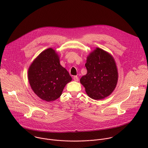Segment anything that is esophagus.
<instances>
[{"label":"esophagus","mask_w":148,"mask_h":148,"mask_svg":"<svg viewBox=\"0 0 148 148\" xmlns=\"http://www.w3.org/2000/svg\"><path fill=\"white\" fill-rule=\"evenodd\" d=\"M73 80H74V81H75V82H78V81H79V77H78V76H75L73 77Z\"/></svg>","instance_id":"1"}]
</instances>
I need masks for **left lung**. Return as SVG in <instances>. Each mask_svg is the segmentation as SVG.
Listing matches in <instances>:
<instances>
[{
    "label": "left lung",
    "instance_id": "1",
    "mask_svg": "<svg viewBox=\"0 0 148 148\" xmlns=\"http://www.w3.org/2000/svg\"><path fill=\"white\" fill-rule=\"evenodd\" d=\"M85 66L87 73L80 81L87 95L95 100L103 99L110 95L118 80L117 66L113 57L97 48L88 56Z\"/></svg>",
    "mask_w": 148,
    "mask_h": 148
}]
</instances>
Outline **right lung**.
<instances>
[{
	"instance_id": "1",
	"label": "right lung",
	"mask_w": 148,
	"mask_h": 148,
	"mask_svg": "<svg viewBox=\"0 0 148 148\" xmlns=\"http://www.w3.org/2000/svg\"><path fill=\"white\" fill-rule=\"evenodd\" d=\"M59 59L55 50L48 48L36 58L28 69L31 88L39 97L48 102L58 99L65 85L72 80Z\"/></svg>"
}]
</instances>
